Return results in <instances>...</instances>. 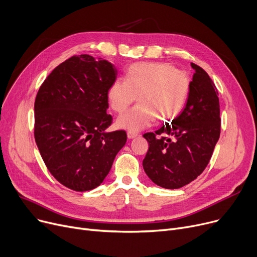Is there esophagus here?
<instances>
[{
    "mask_svg": "<svg viewBox=\"0 0 257 257\" xmlns=\"http://www.w3.org/2000/svg\"><path fill=\"white\" fill-rule=\"evenodd\" d=\"M127 137L129 140H133V139H137L139 137V134H136V133H132V132H128L127 133Z\"/></svg>",
    "mask_w": 257,
    "mask_h": 257,
    "instance_id": "esophagus-1",
    "label": "esophagus"
}]
</instances>
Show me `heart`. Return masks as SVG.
I'll list each match as a JSON object with an SVG mask.
<instances>
[{
  "instance_id": "b5f03b06",
  "label": "heart",
  "mask_w": 257,
  "mask_h": 257,
  "mask_svg": "<svg viewBox=\"0 0 257 257\" xmlns=\"http://www.w3.org/2000/svg\"><path fill=\"white\" fill-rule=\"evenodd\" d=\"M191 90V78L165 62H137L128 66L125 80L116 79L107 89L111 109L121 113L137 100L140 104L118 116L116 126L138 132L156 123L165 124L182 110Z\"/></svg>"
}]
</instances>
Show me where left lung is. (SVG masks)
<instances>
[{
    "instance_id": "left-lung-1",
    "label": "left lung",
    "mask_w": 257,
    "mask_h": 257,
    "mask_svg": "<svg viewBox=\"0 0 257 257\" xmlns=\"http://www.w3.org/2000/svg\"><path fill=\"white\" fill-rule=\"evenodd\" d=\"M183 111L172 125L144 134L149 143L143 167L155 184L174 190L202 174L211 158L221 133L218 89L208 74L199 65Z\"/></svg>"
}]
</instances>
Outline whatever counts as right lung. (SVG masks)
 Returning a JSON list of instances; mask_svg holds the SVG:
<instances>
[{"label":"right lung","instance_id":"right-lung-1","mask_svg":"<svg viewBox=\"0 0 257 257\" xmlns=\"http://www.w3.org/2000/svg\"><path fill=\"white\" fill-rule=\"evenodd\" d=\"M117 71L87 54L60 63L39 87L34 103V139L49 172L76 192L99 186L127 141L124 130L104 132L107 89Z\"/></svg>","mask_w":257,"mask_h":257}]
</instances>
